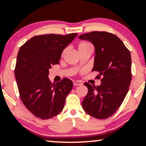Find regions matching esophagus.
I'll return each mask as SVG.
<instances>
[{"mask_svg": "<svg viewBox=\"0 0 146 146\" xmlns=\"http://www.w3.org/2000/svg\"><path fill=\"white\" fill-rule=\"evenodd\" d=\"M73 84H74V86H77L81 85L82 84H81V83L79 81H74L73 82Z\"/></svg>", "mask_w": 146, "mask_h": 146, "instance_id": "obj_1", "label": "esophagus"}]
</instances>
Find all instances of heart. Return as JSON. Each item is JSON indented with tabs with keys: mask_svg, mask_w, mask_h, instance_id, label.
I'll return each mask as SVG.
<instances>
[{
	"mask_svg": "<svg viewBox=\"0 0 146 146\" xmlns=\"http://www.w3.org/2000/svg\"><path fill=\"white\" fill-rule=\"evenodd\" d=\"M88 45H91V44H90V43H88V42H81V43H80L79 45V49L83 47H85L86 46H88ZM65 51H66V49H64L62 53V55H64V54L65 53Z\"/></svg>",
	"mask_w": 146,
	"mask_h": 146,
	"instance_id": "b5f03b06",
	"label": "heart"
}]
</instances>
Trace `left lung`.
Masks as SVG:
<instances>
[{
  "mask_svg": "<svg viewBox=\"0 0 146 146\" xmlns=\"http://www.w3.org/2000/svg\"><path fill=\"white\" fill-rule=\"evenodd\" d=\"M79 38L90 41L95 46L92 71L100 73L97 77L102 82L99 86L84 83L88 92L82 102L83 109L95 118H108L119 109L129 90L131 81L130 51L119 37L111 33L93 31Z\"/></svg>",
  "mask_w": 146,
  "mask_h": 146,
  "instance_id": "8db88e82",
  "label": "left lung"
}]
</instances>
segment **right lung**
I'll use <instances>...</instances> for the list:
<instances>
[{"label":"right lung","instance_id":"right-lung-1","mask_svg":"<svg viewBox=\"0 0 146 146\" xmlns=\"http://www.w3.org/2000/svg\"><path fill=\"white\" fill-rule=\"evenodd\" d=\"M77 35H36L19 48L15 69L19 96L26 109L39 118H51L63 109L73 83L65 78L52 84L48 70L59 63L63 49Z\"/></svg>","mask_w":146,"mask_h":146}]
</instances>
